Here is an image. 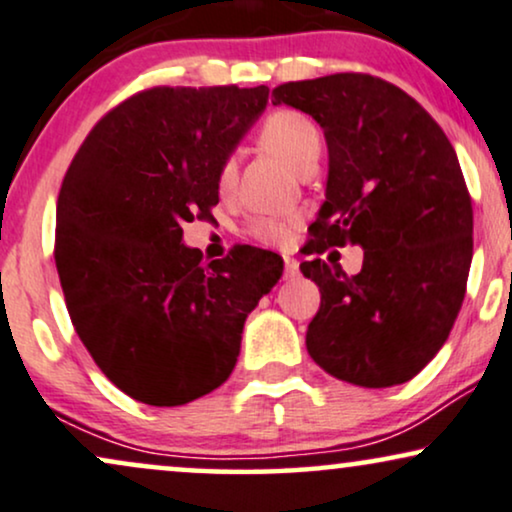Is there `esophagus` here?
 Returning a JSON list of instances; mask_svg holds the SVG:
<instances>
[{
  "instance_id": "obj_1",
  "label": "esophagus",
  "mask_w": 512,
  "mask_h": 512,
  "mask_svg": "<svg viewBox=\"0 0 512 512\" xmlns=\"http://www.w3.org/2000/svg\"><path fill=\"white\" fill-rule=\"evenodd\" d=\"M296 275H299V263H296V258L285 256V277L287 280H292Z\"/></svg>"
}]
</instances>
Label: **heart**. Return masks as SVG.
<instances>
[{
  "label": "heart",
  "mask_w": 512,
  "mask_h": 512,
  "mask_svg": "<svg viewBox=\"0 0 512 512\" xmlns=\"http://www.w3.org/2000/svg\"><path fill=\"white\" fill-rule=\"evenodd\" d=\"M258 142L266 147L270 154L282 159L289 168H299L301 163L320 154V130L306 113L294 109H277L263 118L258 128ZM237 161L235 156H227L218 170V189L227 192L235 185ZM296 220L285 216H256L249 223V235L261 244L282 246L292 237Z\"/></svg>",
  "instance_id": "obj_1"
}]
</instances>
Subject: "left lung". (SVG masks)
Wrapping results in <instances>:
<instances>
[{
    "label": "left lung",
    "mask_w": 512,
    "mask_h": 512,
    "mask_svg": "<svg viewBox=\"0 0 512 512\" xmlns=\"http://www.w3.org/2000/svg\"><path fill=\"white\" fill-rule=\"evenodd\" d=\"M273 97L313 116L330 151L313 258L301 263L320 287L306 349L358 387L413 380L449 339L468 287L472 201L456 151L410 94L375 75L285 82ZM346 243L364 246L356 276L319 258Z\"/></svg>",
    "instance_id": "1"
}]
</instances>
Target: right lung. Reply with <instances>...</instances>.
Wrapping results in <instances>:
<instances>
[{
	"label": "right lung",
	"instance_id": "1",
	"mask_svg": "<svg viewBox=\"0 0 512 512\" xmlns=\"http://www.w3.org/2000/svg\"><path fill=\"white\" fill-rule=\"evenodd\" d=\"M268 87H151L90 130L56 201L54 261L94 363L149 406L220 387L244 320L282 258L249 244L201 263L182 225L213 218L218 170L268 104Z\"/></svg>",
	"mask_w": 512,
	"mask_h": 512
}]
</instances>
